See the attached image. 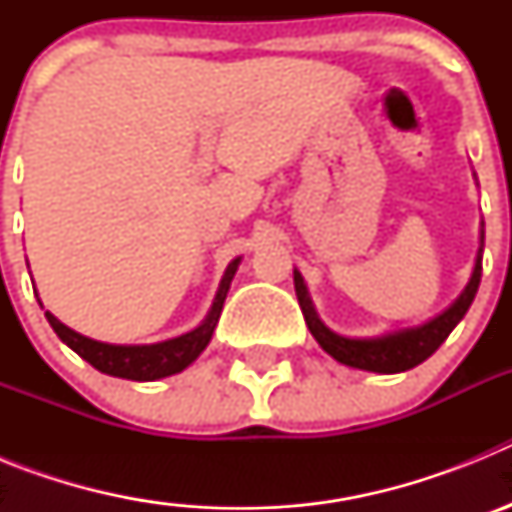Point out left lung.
Segmentation results:
<instances>
[{
    "mask_svg": "<svg viewBox=\"0 0 512 512\" xmlns=\"http://www.w3.org/2000/svg\"><path fill=\"white\" fill-rule=\"evenodd\" d=\"M477 179V176H474ZM482 251H485V223L479 230V248L477 259H474L472 277H469L467 287L461 289V295L451 302L443 312H438L436 318L425 320V323L413 325V328H400L382 333V336L372 338H348L330 330L323 320L318 318L315 305L310 300L307 284L302 279L300 271L295 269V292L300 300L302 315L310 328L312 338L320 343L325 354L333 356L338 364L354 366V369H364V372L374 374H400L408 372L413 366L423 364L431 354H436V348L449 338L451 330L459 325V320L467 315L469 305L474 302V295L479 289V279H482Z\"/></svg>",
    "mask_w": 512,
    "mask_h": 512,
    "instance_id": "1",
    "label": "left lung"
}]
</instances>
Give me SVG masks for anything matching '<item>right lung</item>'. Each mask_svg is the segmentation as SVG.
<instances>
[{"mask_svg":"<svg viewBox=\"0 0 512 512\" xmlns=\"http://www.w3.org/2000/svg\"><path fill=\"white\" fill-rule=\"evenodd\" d=\"M238 264H241V256L230 261L228 269H225L223 279H220V287H217L215 292V300H212L205 320H202L194 330H189V333H182V336L176 338H166V341L102 343L71 330L69 325H63L56 315H51V312H45V318H48L51 328L56 330V336L61 338L71 351H76L81 359L89 361V364H92L94 369H99L102 374H110V377L120 379H133V382L164 379L171 377V374L184 372V369H187V366L207 348L212 333H215L217 320H220V312H223V302L225 297H228L230 282H233L235 271H238Z\"/></svg>","mask_w":512,"mask_h":512,"instance_id":"1","label":"right lung"}]
</instances>
